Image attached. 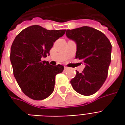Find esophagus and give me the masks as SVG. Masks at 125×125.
I'll return each mask as SVG.
<instances>
[{"mask_svg": "<svg viewBox=\"0 0 125 125\" xmlns=\"http://www.w3.org/2000/svg\"><path fill=\"white\" fill-rule=\"evenodd\" d=\"M65 70H68V69H69V68H68V67H66V66H65Z\"/></svg>", "mask_w": 125, "mask_h": 125, "instance_id": "esophagus-1", "label": "esophagus"}]
</instances>
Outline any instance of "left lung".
<instances>
[{
    "instance_id": "8db88e82",
    "label": "left lung",
    "mask_w": 125,
    "mask_h": 125,
    "mask_svg": "<svg viewBox=\"0 0 125 125\" xmlns=\"http://www.w3.org/2000/svg\"><path fill=\"white\" fill-rule=\"evenodd\" d=\"M66 36L76 43V58L85 65L82 73L76 72L70 83L73 90L84 96L94 94L104 83L111 62L112 45L104 34L84 26L68 29Z\"/></svg>"
}]
</instances>
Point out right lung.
<instances>
[{
    "label": "right lung",
    "mask_w": 125,
    "mask_h": 125,
    "mask_svg": "<svg viewBox=\"0 0 125 125\" xmlns=\"http://www.w3.org/2000/svg\"><path fill=\"white\" fill-rule=\"evenodd\" d=\"M65 32V29L47 30L36 25L15 37L10 55L13 74L23 93L31 99L43 100L53 92L55 76L64 67L50 65L41 59L49 55L53 43Z\"/></svg>",
    "instance_id": "add662e5"
}]
</instances>
